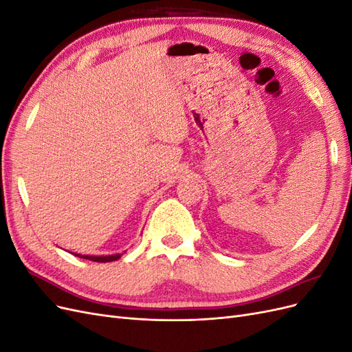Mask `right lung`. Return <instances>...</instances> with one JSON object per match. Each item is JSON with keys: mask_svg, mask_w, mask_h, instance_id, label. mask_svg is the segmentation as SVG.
<instances>
[{"mask_svg": "<svg viewBox=\"0 0 352 352\" xmlns=\"http://www.w3.org/2000/svg\"><path fill=\"white\" fill-rule=\"evenodd\" d=\"M74 255H78V257H80V258L91 260V261H97V263H109V261H116V260H119L122 254L107 255V257H91V255H80V254H74Z\"/></svg>", "mask_w": 352, "mask_h": 352, "instance_id": "right-lung-1", "label": "right lung"}]
</instances>
